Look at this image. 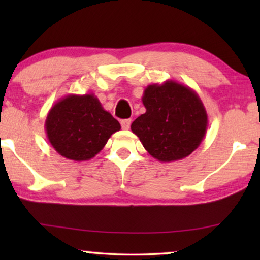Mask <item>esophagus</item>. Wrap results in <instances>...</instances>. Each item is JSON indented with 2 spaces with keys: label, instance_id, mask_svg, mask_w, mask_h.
Returning <instances> with one entry per match:
<instances>
[{
  "label": "esophagus",
  "instance_id": "34e87169",
  "mask_svg": "<svg viewBox=\"0 0 260 260\" xmlns=\"http://www.w3.org/2000/svg\"><path fill=\"white\" fill-rule=\"evenodd\" d=\"M120 124H122V127L124 130H127L130 127V124H131V119H123L122 122H120Z\"/></svg>",
  "mask_w": 260,
  "mask_h": 260
}]
</instances>
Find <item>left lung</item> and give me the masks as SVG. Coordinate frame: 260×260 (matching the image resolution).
Here are the masks:
<instances>
[{
  "mask_svg": "<svg viewBox=\"0 0 260 260\" xmlns=\"http://www.w3.org/2000/svg\"><path fill=\"white\" fill-rule=\"evenodd\" d=\"M142 102L147 111L134 120L131 130L152 157L179 161L201 144L208 116L194 90L167 80L145 87Z\"/></svg>",
  "mask_w": 260,
  "mask_h": 260,
  "instance_id": "obj_1",
  "label": "left lung"
}]
</instances>
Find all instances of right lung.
Instances as JSON below:
<instances>
[{
	"instance_id": "add662e5",
	"label": "right lung",
	"mask_w": 260,
	"mask_h": 260,
	"mask_svg": "<svg viewBox=\"0 0 260 260\" xmlns=\"http://www.w3.org/2000/svg\"><path fill=\"white\" fill-rule=\"evenodd\" d=\"M45 130L59 155L81 162L94 157L120 124L93 93L69 94L49 110Z\"/></svg>"
}]
</instances>
